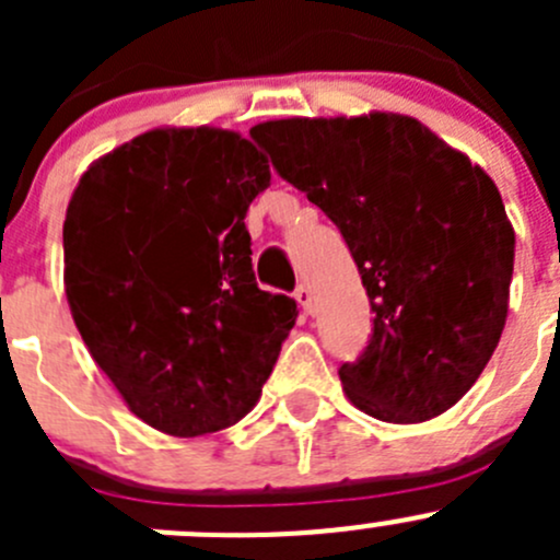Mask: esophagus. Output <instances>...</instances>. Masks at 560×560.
<instances>
[{
  "instance_id": "34e87169",
  "label": "esophagus",
  "mask_w": 560,
  "mask_h": 560,
  "mask_svg": "<svg viewBox=\"0 0 560 560\" xmlns=\"http://www.w3.org/2000/svg\"><path fill=\"white\" fill-rule=\"evenodd\" d=\"M295 301H298V306L303 308V312L312 314L314 312V292H312V287H306V284L298 287V290H295Z\"/></svg>"
}]
</instances>
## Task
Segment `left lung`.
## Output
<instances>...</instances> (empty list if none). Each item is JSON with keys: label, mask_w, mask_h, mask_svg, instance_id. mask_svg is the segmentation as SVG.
<instances>
[{"label": "left lung", "mask_w": 560, "mask_h": 560, "mask_svg": "<svg viewBox=\"0 0 560 560\" xmlns=\"http://www.w3.org/2000/svg\"><path fill=\"white\" fill-rule=\"evenodd\" d=\"M252 138L332 219L374 312L365 352L338 376L395 425L453 409L499 347L515 230L499 186L404 113L276 118Z\"/></svg>", "instance_id": "obj_1"}]
</instances>
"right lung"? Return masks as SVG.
<instances>
[{"label": "right lung", "instance_id": "right-lung-1", "mask_svg": "<svg viewBox=\"0 0 560 560\" xmlns=\"http://www.w3.org/2000/svg\"><path fill=\"white\" fill-rule=\"evenodd\" d=\"M270 165L244 135L156 127L89 165L65 217L78 332L135 417L195 439L254 409L295 325L254 281L248 206Z\"/></svg>", "mask_w": 560, "mask_h": 560}]
</instances>
